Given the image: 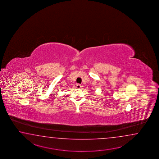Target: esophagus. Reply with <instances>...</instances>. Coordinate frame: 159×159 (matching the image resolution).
I'll use <instances>...</instances> for the list:
<instances>
[{"label":"esophagus","mask_w":159,"mask_h":159,"mask_svg":"<svg viewBox=\"0 0 159 159\" xmlns=\"http://www.w3.org/2000/svg\"><path fill=\"white\" fill-rule=\"evenodd\" d=\"M76 88H77V89H80L81 88V84H76Z\"/></svg>","instance_id":"34e87169"}]
</instances>
